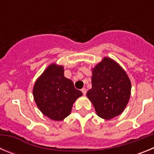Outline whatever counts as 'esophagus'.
<instances>
[{"instance_id":"34e87169","label":"esophagus","mask_w":154,"mask_h":154,"mask_svg":"<svg viewBox=\"0 0 154 154\" xmlns=\"http://www.w3.org/2000/svg\"><path fill=\"white\" fill-rule=\"evenodd\" d=\"M81 91H82V94H83L84 96H85V94H86V89H85V88H83V89H81Z\"/></svg>"}]
</instances>
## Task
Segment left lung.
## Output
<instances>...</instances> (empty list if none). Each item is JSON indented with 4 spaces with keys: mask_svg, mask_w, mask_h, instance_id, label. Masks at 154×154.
Returning <instances> with one entry per match:
<instances>
[{
    "mask_svg": "<svg viewBox=\"0 0 154 154\" xmlns=\"http://www.w3.org/2000/svg\"><path fill=\"white\" fill-rule=\"evenodd\" d=\"M131 92V82L123 68L109 58H104L92 69V89L87 97L99 116L110 119L126 108Z\"/></svg>",
    "mask_w": 154,
    "mask_h": 154,
    "instance_id": "1",
    "label": "left lung"
}]
</instances>
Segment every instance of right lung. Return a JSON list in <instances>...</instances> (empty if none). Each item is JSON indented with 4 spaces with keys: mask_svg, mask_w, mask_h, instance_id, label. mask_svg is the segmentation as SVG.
<instances>
[{
    "mask_svg": "<svg viewBox=\"0 0 154 154\" xmlns=\"http://www.w3.org/2000/svg\"><path fill=\"white\" fill-rule=\"evenodd\" d=\"M82 95L72 81L64 76L62 65L51 64L35 82L33 96L41 112L52 120L60 121L70 114L73 103Z\"/></svg>",
    "mask_w": 154,
    "mask_h": 154,
    "instance_id": "obj_1",
    "label": "right lung"
}]
</instances>
